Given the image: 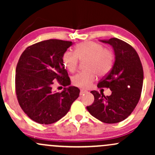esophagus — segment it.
<instances>
[{
    "label": "esophagus",
    "instance_id": "esophagus-1",
    "mask_svg": "<svg viewBox=\"0 0 155 155\" xmlns=\"http://www.w3.org/2000/svg\"><path fill=\"white\" fill-rule=\"evenodd\" d=\"M87 90H80V95H82L84 93H87Z\"/></svg>",
    "mask_w": 155,
    "mask_h": 155
}]
</instances>
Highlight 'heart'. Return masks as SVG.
I'll list each match as a JSON object with an SVG mask.
<instances>
[{
	"instance_id": "1",
	"label": "heart",
	"mask_w": 155,
	"mask_h": 155,
	"mask_svg": "<svg viewBox=\"0 0 155 155\" xmlns=\"http://www.w3.org/2000/svg\"><path fill=\"white\" fill-rule=\"evenodd\" d=\"M78 59H87L85 68L87 71L80 72L72 78L75 86L87 88L95 81L96 74L103 76L111 70L114 65L113 51L104 48L101 44L95 41H84L76 46L74 54L65 51L62 57L64 67L68 71L74 72L77 68Z\"/></svg>"
}]
</instances>
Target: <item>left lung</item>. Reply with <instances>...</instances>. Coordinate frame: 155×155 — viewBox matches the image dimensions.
Masks as SVG:
<instances>
[{"label": "left lung", "instance_id": "8db88e82", "mask_svg": "<svg viewBox=\"0 0 155 155\" xmlns=\"http://www.w3.org/2000/svg\"><path fill=\"white\" fill-rule=\"evenodd\" d=\"M100 41L111 46L115 61L97 87L109 88L111 95L105 96L95 90L91 91L95 100L87 109L101 122L117 123L125 120L138 103L143 87V67L136 51L126 42L117 38Z\"/></svg>", "mask_w": 155, "mask_h": 155}]
</instances>
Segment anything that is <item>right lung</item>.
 I'll use <instances>...</instances> for the list:
<instances>
[{
    "label": "right lung",
    "mask_w": 155,
    "mask_h": 155,
    "mask_svg": "<svg viewBox=\"0 0 155 155\" xmlns=\"http://www.w3.org/2000/svg\"><path fill=\"white\" fill-rule=\"evenodd\" d=\"M72 41L49 39L28 47L16 68L17 100L25 113L39 124L56 122L65 116L79 96L76 87H65L61 92L52 90L53 81L64 87L71 84L62 57Z\"/></svg>",
    "instance_id": "obj_1"
}]
</instances>
